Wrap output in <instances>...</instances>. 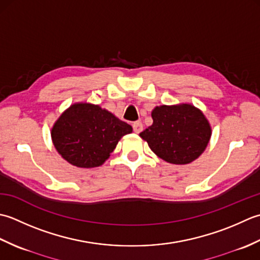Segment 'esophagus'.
Returning a JSON list of instances; mask_svg holds the SVG:
<instances>
[{
  "mask_svg": "<svg viewBox=\"0 0 260 260\" xmlns=\"http://www.w3.org/2000/svg\"><path fill=\"white\" fill-rule=\"evenodd\" d=\"M132 128H134V131L136 132V134H140L142 129H144V125H142L140 121H137V122L132 124Z\"/></svg>",
  "mask_w": 260,
  "mask_h": 260,
  "instance_id": "obj_1",
  "label": "esophagus"
}]
</instances>
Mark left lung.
<instances>
[{
	"label": "left lung",
	"mask_w": 260,
	"mask_h": 260,
	"mask_svg": "<svg viewBox=\"0 0 260 260\" xmlns=\"http://www.w3.org/2000/svg\"><path fill=\"white\" fill-rule=\"evenodd\" d=\"M152 124L139 135L156 155L174 165H186L202 155L212 128L204 113L189 103L159 105Z\"/></svg>",
	"instance_id": "1"
}]
</instances>
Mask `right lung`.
<instances>
[{"instance_id": "add662e5", "label": "right lung", "mask_w": 260, "mask_h": 260, "mask_svg": "<svg viewBox=\"0 0 260 260\" xmlns=\"http://www.w3.org/2000/svg\"><path fill=\"white\" fill-rule=\"evenodd\" d=\"M132 126L98 104L77 102L60 114L51 128L58 153L79 168L99 167L109 159Z\"/></svg>"}]
</instances>
